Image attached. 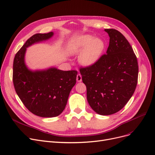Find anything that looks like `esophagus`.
Returning <instances> with one entry per match:
<instances>
[{
	"label": "esophagus",
	"mask_w": 155,
	"mask_h": 155,
	"mask_svg": "<svg viewBox=\"0 0 155 155\" xmlns=\"http://www.w3.org/2000/svg\"><path fill=\"white\" fill-rule=\"evenodd\" d=\"M77 81L78 82H82V75H80V74H78L77 76Z\"/></svg>",
	"instance_id": "obj_1"
}]
</instances>
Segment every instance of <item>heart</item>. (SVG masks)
Returning <instances> with one entry per match:
<instances>
[{
    "label": "heart",
    "mask_w": 155,
    "mask_h": 155,
    "mask_svg": "<svg viewBox=\"0 0 155 155\" xmlns=\"http://www.w3.org/2000/svg\"><path fill=\"white\" fill-rule=\"evenodd\" d=\"M105 49V42L99 38L84 35L74 38L68 44L67 51L71 55H80L79 61L83 66L95 64Z\"/></svg>",
    "instance_id": "obj_1"
}]
</instances>
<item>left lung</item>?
Instances as JSON below:
<instances>
[{
    "mask_svg": "<svg viewBox=\"0 0 155 155\" xmlns=\"http://www.w3.org/2000/svg\"><path fill=\"white\" fill-rule=\"evenodd\" d=\"M110 37L106 54L80 72L87 87V99L101 115L122 110L136 90L138 78L136 56L128 40L117 30L104 29Z\"/></svg>",
    "mask_w": 155,
    "mask_h": 155,
    "instance_id": "left-lung-1",
    "label": "left lung"
}]
</instances>
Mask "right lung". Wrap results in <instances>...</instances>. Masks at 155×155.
I'll return each instance as SVG.
<instances>
[{"mask_svg":"<svg viewBox=\"0 0 155 155\" xmlns=\"http://www.w3.org/2000/svg\"><path fill=\"white\" fill-rule=\"evenodd\" d=\"M53 35L51 31L31 36L16 53L13 63L12 80L18 96L30 112L44 118L55 117L63 111L77 75L75 70L63 71L55 67L31 70L26 65V48Z\"/></svg>","mask_w":155,"mask_h":155,"instance_id":"add662e5","label":"right lung"}]
</instances>
